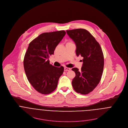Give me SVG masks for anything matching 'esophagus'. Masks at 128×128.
Returning <instances> with one entry per match:
<instances>
[{"instance_id":"esophagus-1","label":"esophagus","mask_w":128,"mask_h":128,"mask_svg":"<svg viewBox=\"0 0 128 128\" xmlns=\"http://www.w3.org/2000/svg\"><path fill=\"white\" fill-rule=\"evenodd\" d=\"M71 70V68H66V67H65V68H64V71H69V70Z\"/></svg>"}]
</instances>
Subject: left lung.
Returning a JSON list of instances; mask_svg holds the SVG:
<instances>
[{"label":"left lung","mask_w":128,"mask_h":128,"mask_svg":"<svg viewBox=\"0 0 128 128\" xmlns=\"http://www.w3.org/2000/svg\"><path fill=\"white\" fill-rule=\"evenodd\" d=\"M66 33L76 44L77 56L83 57L81 70L76 68L72 69L76 74L72 81V86L77 93L88 94L101 79L104 65L102 48L93 36L86 29L66 30Z\"/></svg>","instance_id":"1"}]
</instances>
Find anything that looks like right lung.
Returning <instances> with one entry per match:
<instances>
[{
	"instance_id": "1",
	"label": "right lung",
	"mask_w": 128,
	"mask_h": 128,
	"mask_svg": "<svg viewBox=\"0 0 128 128\" xmlns=\"http://www.w3.org/2000/svg\"><path fill=\"white\" fill-rule=\"evenodd\" d=\"M66 34L64 30L44 33L29 44L23 60L24 68L28 81L39 93L50 94L57 86L64 68L53 66L48 58Z\"/></svg>"
}]
</instances>
